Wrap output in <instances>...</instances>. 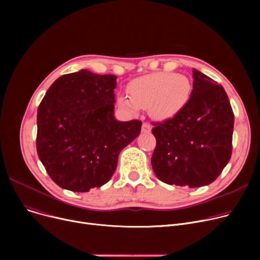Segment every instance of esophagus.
Masks as SVG:
<instances>
[{"mask_svg":"<svg viewBox=\"0 0 260 260\" xmlns=\"http://www.w3.org/2000/svg\"><path fill=\"white\" fill-rule=\"evenodd\" d=\"M151 131H152V126L148 124V123H146V122H144L143 124H142V133H145V134H148V133H151Z\"/></svg>","mask_w":260,"mask_h":260,"instance_id":"esophagus-1","label":"esophagus"}]
</instances>
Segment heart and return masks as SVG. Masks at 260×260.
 I'll return each mask as SVG.
<instances>
[{"mask_svg":"<svg viewBox=\"0 0 260 260\" xmlns=\"http://www.w3.org/2000/svg\"><path fill=\"white\" fill-rule=\"evenodd\" d=\"M129 97L121 94L118 104L131 114L147 109L152 118L167 121L175 118L187 104L192 83L187 77L175 73H154L133 80Z\"/></svg>","mask_w":260,"mask_h":260,"instance_id":"obj_1","label":"heart"}]
</instances>
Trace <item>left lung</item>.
Segmentation results:
<instances>
[{"label":"left lung","instance_id":"left-lung-1","mask_svg":"<svg viewBox=\"0 0 260 260\" xmlns=\"http://www.w3.org/2000/svg\"><path fill=\"white\" fill-rule=\"evenodd\" d=\"M193 90L182 111L154 123L152 167L168 184L199 187L219 176L232 155L234 114L221 85L193 70Z\"/></svg>","mask_w":260,"mask_h":260}]
</instances>
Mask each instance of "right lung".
<instances>
[{"label": "right lung", "mask_w": 260, "mask_h": 260, "mask_svg": "<svg viewBox=\"0 0 260 260\" xmlns=\"http://www.w3.org/2000/svg\"><path fill=\"white\" fill-rule=\"evenodd\" d=\"M117 77L87 70L53 82L37 115V152L50 178L73 192L100 187L118 156L138 137L142 122L115 119Z\"/></svg>", "instance_id": "add662e5"}]
</instances>
